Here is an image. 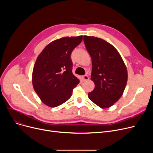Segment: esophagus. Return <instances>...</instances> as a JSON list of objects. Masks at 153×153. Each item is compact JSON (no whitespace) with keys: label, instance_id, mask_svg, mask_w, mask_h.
Instances as JSON below:
<instances>
[{"label":"esophagus","instance_id":"esophagus-1","mask_svg":"<svg viewBox=\"0 0 153 153\" xmlns=\"http://www.w3.org/2000/svg\"><path fill=\"white\" fill-rule=\"evenodd\" d=\"M82 79H83V81H88V80L89 79V77H88V76H87V75L83 76H82Z\"/></svg>","mask_w":153,"mask_h":153}]
</instances>
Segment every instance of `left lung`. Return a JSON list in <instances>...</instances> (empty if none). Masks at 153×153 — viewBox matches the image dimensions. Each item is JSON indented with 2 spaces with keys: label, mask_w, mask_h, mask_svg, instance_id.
Instances as JSON below:
<instances>
[{
  "label": "left lung",
  "mask_w": 153,
  "mask_h": 153,
  "mask_svg": "<svg viewBox=\"0 0 153 153\" xmlns=\"http://www.w3.org/2000/svg\"><path fill=\"white\" fill-rule=\"evenodd\" d=\"M84 42L92 59L91 79L95 84L88 97L102 108H109L124 92L128 81L126 65L116 48L104 39L84 36Z\"/></svg>",
  "instance_id": "obj_1"
}]
</instances>
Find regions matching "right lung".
<instances>
[{"instance_id":"add662e5","label":"right lung","mask_w":153,"mask_h":153,"mask_svg":"<svg viewBox=\"0 0 153 153\" xmlns=\"http://www.w3.org/2000/svg\"><path fill=\"white\" fill-rule=\"evenodd\" d=\"M83 36H66L48 44L37 57L32 72V84L46 105L56 107L71 97L79 79L72 74L71 54Z\"/></svg>"}]
</instances>
